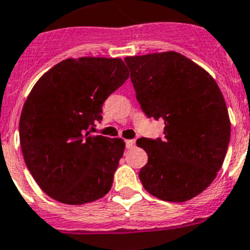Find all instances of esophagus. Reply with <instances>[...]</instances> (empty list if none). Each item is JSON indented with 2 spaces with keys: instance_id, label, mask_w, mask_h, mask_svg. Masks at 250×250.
Listing matches in <instances>:
<instances>
[{
  "instance_id": "esophagus-1",
  "label": "esophagus",
  "mask_w": 250,
  "mask_h": 250,
  "mask_svg": "<svg viewBox=\"0 0 250 250\" xmlns=\"http://www.w3.org/2000/svg\"><path fill=\"white\" fill-rule=\"evenodd\" d=\"M135 145V140L134 139H129V140H125V147L127 149H133Z\"/></svg>"
}]
</instances>
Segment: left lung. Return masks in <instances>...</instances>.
I'll list each match as a JSON object with an SVG mask.
<instances>
[{
	"instance_id": "1",
	"label": "left lung",
	"mask_w": 250,
	"mask_h": 250,
	"mask_svg": "<svg viewBox=\"0 0 250 250\" xmlns=\"http://www.w3.org/2000/svg\"><path fill=\"white\" fill-rule=\"evenodd\" d=\"M138 103L164 120V139L137 140L147 154L139 178L146 192L183 203L205 190L221 168L231 135L226 103L215 79L174 51L125 58Z\"/></svg>"
}]
</instances>
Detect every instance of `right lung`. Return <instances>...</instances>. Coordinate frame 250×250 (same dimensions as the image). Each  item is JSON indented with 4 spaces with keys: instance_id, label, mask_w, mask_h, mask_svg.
<instances>
[{
    "instance_id": "add662e5",
    "label": "right lung",
    "mask_w": 250,
    "mask_h": 250,
    "mask_svg": "<svg viewBox=\"0 0 250 250\" xmlns=\"http://www.w3.org/2000/svg\"><path fill=\"white\" fill-rule=\"evenodd\" d=\"M128 77L121 58H67L33 86L19 139L26 167L48 197L82 205L110 192L125 143L86 130L103 120V104Z\"/></svg>"
}]
</instances>
